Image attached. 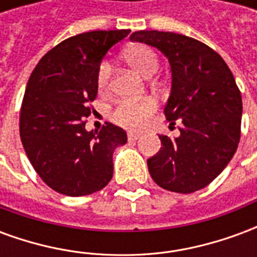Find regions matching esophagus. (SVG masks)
<instances>
[{
	"mask_svg": "<svg viewBox=\"0 0 257 257\" xmlns=\"http://www.w3.org/2000/svg\"><path fill=\"white\" fill-rule=\"evenodd\" d=\"M139 138H140V134H136V132H128V140H129V142L138 140Z\"/></svg>",
	"mask_w": 257,
	"mask_h": 257,
	"instance_id": "1",
	"label": "esophagus"
}]
</instances>
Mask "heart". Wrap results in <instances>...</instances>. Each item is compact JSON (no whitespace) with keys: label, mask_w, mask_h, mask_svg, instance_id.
I'll use <instances>...</instances> for the list:
<instances>
[{"label":"heart","mask_w":257,"mask_h":257,"mask_svg":"<svg viewBox=\"0 0 257 257\" xmlns=\"http://www.w3.org/2000/svg\"><path fill=\"white\" fill-rule=\"evenodd\" d=\"M126 63L138 73L150 77L160 66L158 55L147 45H135L125 52ZM111 79V64L107 60L101 62L96 75V86L100 93H107ZM157 101L153 97H143L140 100H119L112 108L111 118L121 126L129 129H143L150 117L157 111Z\"/></svg>","instance_id":"heart-1"}]
</instances>
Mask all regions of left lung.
I'll return each instance as SVG.
<instances>
[{"label":"left lung","instance_id":"1","mask_svg":"<svg viewBox=\"0 0 257 257\" xmlns=\"http://www.w3.org/2000/svg\"><path fill=\"white\" fill-rule=\"evenodd\" d=\"M132 41L158 48L172 68L165 117L180 121V136L161 135V150L147 160L160 187L190 194L212 183L237 150L242 99L231 70L204 42L176 33L136 31Z\"/></svg>","mask_w":257,"mask_h":257}]
</instances>
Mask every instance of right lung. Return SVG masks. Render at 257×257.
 <instances>
[{
    "label": "right lung",
    "instance_id": "1",
    "mask_svg": "<svg viewBox=\"0 0 257 257\" xmlns=\"http://www.w3.org/2000/svg\"><path fill=\"white\" fill-rule=\"evenodd\" d=\"M131 30H96L70 37L33 70L20 107V139L31 165L55 191L82 197L112 178V153L126 132L106 122L85 129L96 99L101 59Z\"/></svg>",
    "mask_w": 257,
    "mask_h": 257
}]
</instances>
